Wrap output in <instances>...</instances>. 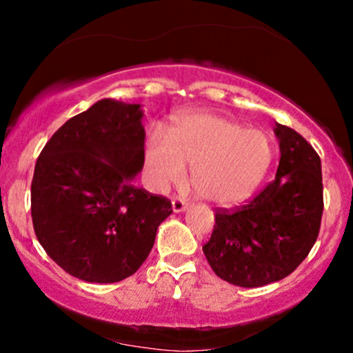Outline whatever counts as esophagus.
<instances>
[{
    "mask_svg": "<svg viewBox=\"0 0 353 353\" xmlns=\"http://www.w3.org/2000/svg\"><path fill=\"white\" fill-rule=\"evenodd\" d=\"M189 205L188 201H184L182 197H172V210L174 212H182Z\"/></svg>",
    "mask_w": 353,
    "mask_h": 353,
    "instance_id": "obj_1",
    "label": "esophagus"
}]
</instances>
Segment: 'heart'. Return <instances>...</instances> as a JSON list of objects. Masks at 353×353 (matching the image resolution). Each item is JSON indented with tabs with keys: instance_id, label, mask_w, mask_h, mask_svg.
<instances>
[{
	"instance_id": "1",
	"label": "heart",
	"mask_w": 353,
	"mask_h": 353,
	"mask_svg": "<svg viewBox=\"0 0 353 353\" xmlns=\"http://www.w3.org/2000/svg\"><path fill=\"white\" fill-rule=\"evenodd\" d=\"M270 161L272 145L265 132L204 112L182 117L169 131V141L154 132L145 144V169L154 184L181 181L188 165L197 194L217 205L247 199Z\"/></svg>"
}]
</instances>
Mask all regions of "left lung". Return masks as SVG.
Here are the masks:
<instances>
[{"label":"left lung","mask_w":353,"mask_h":353,"mask_svg":"<svg viewBox=\"0 0 353 353\" xmlns=\"http://www.w3.org/2000/svg\"><path fill=\"white\" fill-rule=\"evenodd\" d=\"M281 145L275 179L234 209L216 208V224L202 245L219 277L262 287L292 274L319 237L323 212L320 157L292 128L277 124Z\"/></svg>","instance_id":"left-lung-1"}]
</instances>
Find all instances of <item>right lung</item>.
Here are the masks:
<instances>
[{
    "mask_svg": "<svg viewBox=\"0 0 353 353\" xmlns=\"http://www.w3.org/2000/svg\"><path fill=\"white\" fill-rule=\"evenodd\" d=\"M139 104L98 101L66 121L36 161L31 217L39 244L64 272L111 283L143 265L172 204L132 184L143 169Z\"/></svg>",
    "mask_w": 353,
    "mask_h": 353,
    "instance_id": "right-lung-1",
    "label": "right lung"
}]
</instances>
